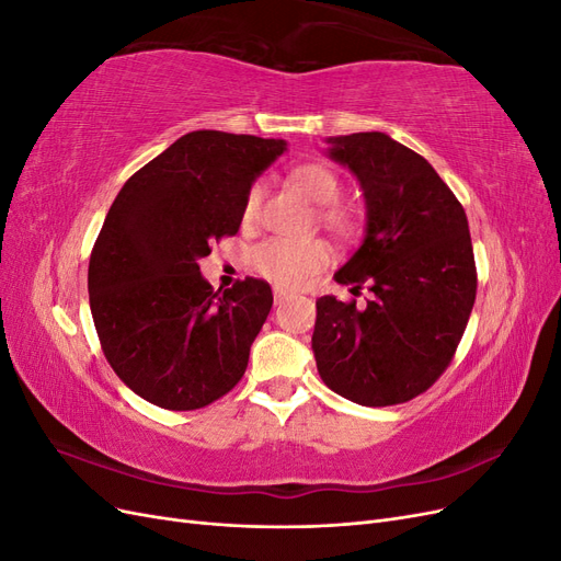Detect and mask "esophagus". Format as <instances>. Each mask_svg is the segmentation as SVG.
Wrapping results in <instances>:
<instances>
[{"label": "esophagus", "mask_w": 561, "mask_h": 561, "mask_svg": "<svg viewBox=\"0 0 561 561\" xmlns=\"http://www.w3.org/2000/svg\"><path fill=\"white\" fill-rule=\"evenodd\" d=\"M287 299V293L283 290V287H276V290H274V301L276 304H283Z\"/></svg>", "instance_id": "obj_1"}]
</instances>
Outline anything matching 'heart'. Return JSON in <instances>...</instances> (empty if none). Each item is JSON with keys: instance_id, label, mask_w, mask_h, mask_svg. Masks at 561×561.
Segmentation results:
<instances>
[{"instance_id": "1", "label": "heart", "mask_w": 561, "mask_h": 561, "mask_svg": "<svg viewBox=\"0 0 561 561\" xmlns=\"http://www.w3.org/2000/svg\"><path fill=\"white\" fill-rule=\"evenodd\" d=\"M297 190L320 206V225L339 239H351L358 231V215L351 206L339 203L342 196V180L325 163H301L293 171ZM264 201V186L252 184L248 192L243 219L250 225L257 219ZM332 252L322 241H285L266 239L252 252V266L266 280L283 287H299L318 271L330 264Z\"/></svg>"}]
</instances>
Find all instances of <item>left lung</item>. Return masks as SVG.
<instances>
[{"label":"left lung","instance_id":"left-lung-1","mask_svg":"<svg viewBox=\"0 0 561 561\" xmlns=\"http://www.w3.org/2000/svg\"><path fill=\"white\" fill-rule=\"evenodd\" d=\"M367 201L363 245L334 280L375 297L316 301L311 346L328 388L363 407L412 400L443 377L478 293L468 217L435 168L386 133L330 138Z\"/></svg>","mask_w":561,"mask_h":561}]
</instances>
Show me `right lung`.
Listing matches in <instances>:
<instances>
[{
    "mask_svg": "<svg viewBox=\"0 0 561 561\" xmlns=\"http://www.w3.org/2000/svg\"><path fill=\"white\" fill-rule=\"evenodd\" d=\"M283 149L254 135L186 133L114 198L89 262L91 313L116 377L147 402L201 410L243 379L274 295L260 278L215 293L198 260L239 233L252 180Z\"/></svg>",
    "mask_w": 561,
    "mask_h": 561,
    "instance_id": "add662e5",
    "label": "right lung"
}]
</instances>
